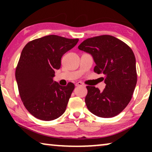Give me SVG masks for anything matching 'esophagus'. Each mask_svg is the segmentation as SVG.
Segmentation results:
<instances>
[{
	"label": "esophagus",
	"mask_w": 152,
	"mask_h": 152,
	"mask_svg": "<svg viewBox=\"0 0 152 152\" xmlns=\"http://www.w3.org/2000/svg\"><path fill=\"white\" fill-rule=\"evenodd\" d=\"M75 86H84V84H83V83L81 82H78L75 83Z\"/></svg>",
	"instance_id": "1"
}]
</instances>
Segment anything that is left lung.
I'll list each match as a JSON object with an SVG mask.
<instances>
[{
  "label": "left lung",
  "instance_id": "obj_1",
  "mask_svg": "<svg viewBox=\"0 0 152 152\" xmlns=\"http://www.w3.org/2000/svg\"><path fill=\"white\" fill-rule=\"evenodd\" d=\"M78 48L93 56L96 64L94 72L105 77L103 91L86 86L85 102L88 109L101 118L118 115L129 103L137 83L134 52L125 43L111 35L87 39Z\"/></svg>",
  "mask_w": 152,
  "mask_h": 152
}]
</instances>
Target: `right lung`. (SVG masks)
Here are the masks:
<instances>
[{
  "instance_id": "add662e5",
  "label": "right lung",
  "mask_w": 152,
  "mask_h": 152,
  "mask_svg": "<svg viewBox=\"0 0 152 152\" xmlns=\"http://www.w3.org/2000/svg\"><path fill=\"white\" fill-rule=\"evenodd\" d=\"M78 41L48 35L30 41L23 49L15 76L20 99L34 117L50 121L65 112L75 85L60 86L53 77L62 56Z\"/></svg>"
}]
</instances>
